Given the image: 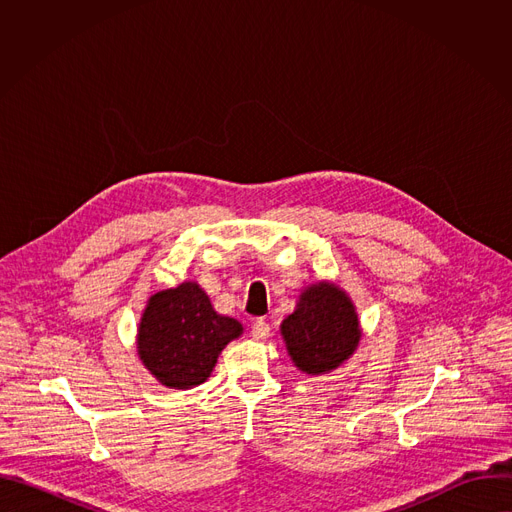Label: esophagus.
<instances>
[{
    "mask_svg": "<svg viewBox=\"0 0 512 512\" xmlns=\"http://www.w3.org/2000/svg\"><path fill=\"white\" fill-rule=\"evenodd\" d=\"M251 334H253L255 340H265L271 334V328H269V324L263 318H259V320H255L251 324Z\"/></svg>",
    "mask_w": 512,
    "mask_h": 512,
    "instance_id": "obj_1",
    "label": "esophagus"
}]
</instances>
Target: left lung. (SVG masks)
<instances>
[{
    "label": "left lung",
    "mask_w": 512,
    "mask_h": 512,
    "mask_svg": "<svg viewBox=\"0 0 512 512\" xmlns=\"http://www.w3.org/2000/svg\"><path fill=\"white\" fill-rule=\"evenodd\" d=\"M287 356L296 369L310 377L336 371L362 338L354 302L334 281L322 279L308 285L279 326Z\"/></svg>",
    "instance_id": "obj_1"
}]
</instances>
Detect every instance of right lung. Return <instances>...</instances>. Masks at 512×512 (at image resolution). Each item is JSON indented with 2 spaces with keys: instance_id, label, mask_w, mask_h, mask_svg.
<instances>
[{
  "instance_id": "1",
  "label": "right lung",
  "mask_w": 512,
  "mask_h": 512,
  "mask_svg": "<svg viewBox=\"0 0 512 512\" xmlns=\"http://www.w3.org/2000/svg\"><path fill=\"white\" fill-rule=\"evenodd\" d=\"M243 324L218 314L196 281L162 289L145 304L137 324V356L168 389L202 385Z\"/></svg>"
}]
</instances>
